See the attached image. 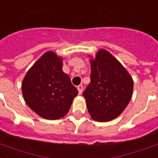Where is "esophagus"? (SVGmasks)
<instances>
[{"mask_svg":"<svg viewBox=\"0 0 158 158\" xmlns=\"http://www.w3.org/2000/svg\"><path fill=\"white\" fill-rule=\"evenodd\" d=\"M77 90H78L79 94H81L82 90H83V86H82V85H79V86H77Z\"/></svg>","mask_w":158,"mask_h":158,"instance_id":"obj_1","label":"esophagus"}]
</instances>
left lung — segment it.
<instances>
[{
    "label": "left lung",
    "instance_id": "1",
    "mask_svg": "<svg viewBox=\"0 0 158 158\" xmlns=\"http://www.w3.org/2000/svg\"><path fill=\"white\" fill-rule=\"evenodd\" d=\"M90 64L91 81L83 93L88 112L97 122H110L120 116L130 101L133 78L105 49H99Z\"/></svg>",
    "mask_w": 158,
    "mask_h": 158
}]
</instances>
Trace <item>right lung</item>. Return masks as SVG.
I'll list each match as a JSON object with an SVG mask.
<instances>
[{"label":"right lung","mask_w":158,"mask_h":158,"mask_svg":"<svg viewBox=\"0 0 158 158\" xmlns=\"http://www.w3.org/2000/svg\"><path fill=\"white\" fill-rule=\"evenodd\" d=\"M63 59L46 52L28 70L22 82V94L28 106L42 118L56 120L66 115L77 89L62 70Z\"/></svg>","instance_id":"right-lung-1"}]
</instances>
